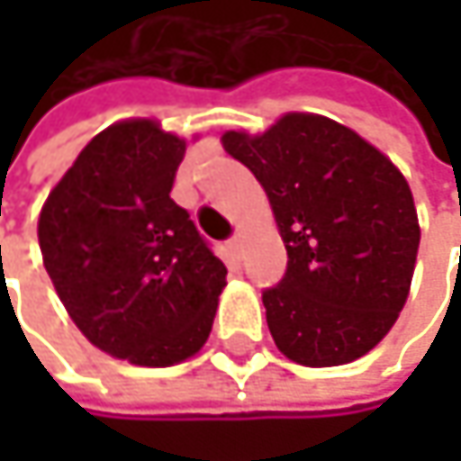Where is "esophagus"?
<instances>
[{"label": "esophagus", "instance_id": "34e87169", "mask_svg": "<svg viewBox=\"0 0 461 461\" xmlns=\"http://www.w3.org/2000/svg\"><path fill=\"white\" fill-rule=\"evenodd\" d=\"M230 248L234 250V256H237V258L242 256V248H245V234H242V231H237V234L231 237Z\"/></svg>", "mask_w": 461, "mask_h": 461}]
</instances>
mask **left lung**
Returning a JSON list of instances; mask_svg holds the SVG:
<instances>
[{
  "label": "left lung",
  "mask_w": 461,
  "mask_h": 461,
  "mask_svg": "<svg viewBox=\"0 0 461 461\" xmlns=\"http://www.w3.org/2000/svg\"><path fill=\"white\" fill-rule=\"evenodd\" d=\"M221 143L264 186L288 250L280 285L264 291L277 349L310 368L371 352L395 325L419 250L411 186L352 128L288 112L264 133Z\"/></svg>",
  "instance_id": "obj_1"
}]
</instances>
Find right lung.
<instances>
[{
	"instance_id": "1",
	"label": "right lung",
	"mask_w": 461,
	"mask_h": 461,
	"mask_svg": "<svg viewBox=\"0 0 461 461\" xmlns=\"http://www.w3.org/2000/svg\"><path fill=\"white\" fill-rule=\"evenodd\" d=\"M186 139L133 117L101 131L47 194L37 237L68 318L101 352L146 368L194 357L227 267L170 200Z\"/></svg>"
}]
</instances>
